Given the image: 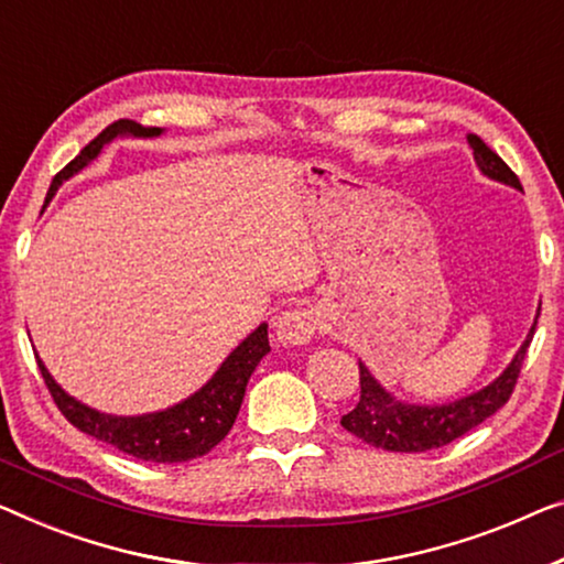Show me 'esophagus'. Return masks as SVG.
<instances>
[{"label": "esophagus", "mask_w": 564, "mask_h": 564, "mask_svg": "<svg viewBox=\"0 0 564 564\" xmlns=\"http://www.w3.org/2000/svg\"><path fill=\"white\" fill-rule=\"evenodd\" d=\"M275 339L281 344H308L316 332V314L308 308H289L273 322Z\"/></svg>", "instance_id": "esophagus-1"}]
</instances>
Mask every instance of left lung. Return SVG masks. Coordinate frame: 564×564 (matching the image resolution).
<instances>
[{
	"instance_id": "8db88e82",
	"label": "left lung",
	"mask_w": 564,
	"mask_h": 564,
	"mask_svg": "<svg viewBox=\"0 0 564 564\" xmlns=\"http://www.w3.org/2000/svg\"><path fill=\"white\" fill-rule=\"evenodd\" d=\"M468 144L474 149L478 170L486 176L509 184L514 189H522L519 176L476 133H468ZM536 318H540V311H536ZM536 318L524 344L519 347L517 357L511 359V365L503 369L497 380L486 384L484 390L466 394L460 400L445 402V405H408V402H400L375 380L365 362H359V388H362V392H359L357 408L349 410L347 415H341L344 431L375 445V448L394 453H423L460 438L470 427L481 425L501 405H507L511 392H514L519 372H522L529 344H532Z\"/></svg>"
}]
</instances>
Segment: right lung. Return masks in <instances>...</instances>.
Wrapping results in <instances>:
<instances>
[{"mask_svg":"<svg viewBox=\"0 0 564 564\" xmlns=\"http://www.w3.org/2000/svg\"><path fill=\"white\" fill-rule=\"evenodd\" d=\"M162 129L154 126H141L137 121L121 119L106 126L90 144L73 159L70 164L63 166L55 174L53 184L47 189V202L53 199L57 187L65 180H70L73 174H78L83 166H88L100 154L108 141L116 137H159ZM271 351L268 344V324H260L258 329L242 339L238 347L230 351V357L225 359L220 369L213 375V380L189 394L187 400H182L180 405L159 410V413L149 415H106L98 410L83 405L80 400H75L67 394L61 384L53 380V375L47 372V367L42 365L37 357V367L42 372L50 394H53L55 405L61 413L70 420V423L86 435L104 441L108 445L129 453L133 458L149 460V464H184V460L205 456L220 443L225 435L230 433V427L238 417V410L246 398V388L250 375Z\"/></svg>","mask_w":564,"mask_h":564,"instance_id":"add662e5","label":"right lung"}]
</instances>
